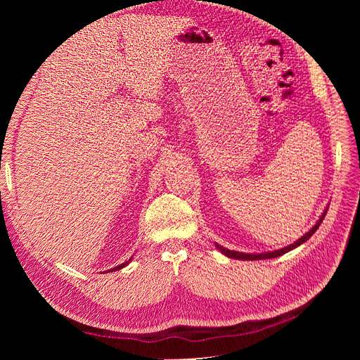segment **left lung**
Listing matches in <instances>:
<instances>
[{
  "label": "left lung",
  "instance_id": "obj_1",
  "mask_svg": "<svg viewBox=\"0 0 360 360\" xmlns=\"http://www.w3.org/2000/svg\"><path fill=\"white\" fill-rule=\"evenodd\" d=\"M326 213H328V210H324V213L320 216V219L317 221V224H315L311 230L307 233V234H303L299 240H296L294 242L292 245H288V246H285V248H282V249H278V250H271V252H261V254H246V252H237V250H230V249H226V248H224V246H221V245H217L216 243V248L221 250V252L224 254V255H226V257H230V258H234V259H246V261H254V259H266V258H276V257H281V255H284V254H287L288 250H292L294 248H297V246H300L302 243H304L308 240V238L319 230V226L321 225V222H323V219H324V216H326Z\"/></svg>",
  "mask_w": 360,
  "mask_h": 360
}]
</instances>
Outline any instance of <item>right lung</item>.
<instances>
[{"mask_svg": "<svg viewBox=\"0 0 360 360\" xmlns=\"http://www.w3.org/2000/svg\"><path fill=\"white\" fill-rule=\"evenodd\" d=\"M130 259H132V258H130ZM130 259L129 261H126V263H122V264H120V266H117V267H114V269H111L112 271H115V270H120V269H123V267H126L129 263H130ZM110 270V271H111Z\"/></svg>", "mask_w": 360, "mask_h": 360, "instance_id": "obj_1", "label": "right lung"}]
</instances>
